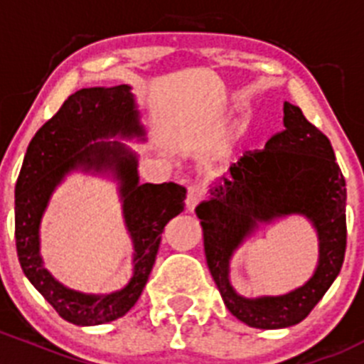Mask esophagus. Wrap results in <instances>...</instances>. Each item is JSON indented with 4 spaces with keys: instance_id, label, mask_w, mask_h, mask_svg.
<instances>
[{
    "instance_id": "esophagus-1",
    "label": "esophagus",
    "mask_w": 364,
    "mask_h": 364,
    "mask_svg": "<svg viewBox=\"0 0 364 364\" xmlns=\"http://www.w3.org/2000/svg\"><path fill=\"white\" fill-rule=\"evenodd\" d=\"M205 196H207V191H205V187L201 186V183H193V186H189V189H187V198H186L187 208L189 210L196 208V205H200L201 201L205 200Z\"/></svg>"
}]
</instances>
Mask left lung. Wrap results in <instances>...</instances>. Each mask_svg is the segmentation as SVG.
Masks as SVG:
<instances>
[{
	"mask_svg": "<svg viewBox=\"0 0 364 364\" xmlns=\"http://www.w3.org/2000/svg\"><path fill=\"white\" fill-rule=\"evenodd\" d=\"M196 207L205 256L228 310L250 328L279 329L301 322L340 273L347 247L346 178L328 136L303 112L284 103V129L264 149L247 151ZM303 213L320 235V266L303 288L289 295L247 300L229 286L232 250L257 222Z\"/></svg>",
	"mask_w": 364,
	"mask_h": 364,
	"instance_id": "8db88e82",
	"label": "left lung"
}]
</instances>
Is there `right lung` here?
<instances>
[{"label":"right lung","instance_id":"obj_1","mask_svg":"<svg viewBox=\"0 0 364 364\" xmlns=\"http://www.w3.org/2000/svg\"><path fill=\"white\" fill-rule=\"evenodd\" d=\"M144 134L127 85L80 89L36 131L15 183V247L29 282L65 321L103 324L122 317L140 298L159 250L164 226L182 212L186 187L140 183L136 157L121 144L92 141L114 134ZM77 166H114L122 178L125 218L135 242V275L122 291L107 296L75 294L55 283L38 252V226L53 187Z\"/></svg>","mask_w":364,"mask_h":364}]
</instances>
